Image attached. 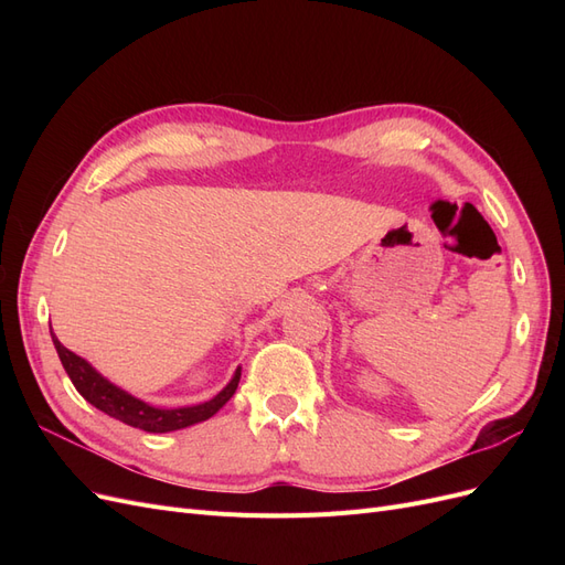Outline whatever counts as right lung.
Listing matches in <instances>:
<instances>
[{
  "label": "right lung",
  "mask_w": 565,
  "mask_h": 565,
  "mask_svg": "<svg viewBox=\"0 0 565 565\" xmlns=\"http://www.w3.org/2000/svg\"><path fill=\"white\" fill-rule=\"evenodd\" d=\"M51 339H54V347L58 351V358L67 372V377H71V382L82 393L84 401H89L94 407L100 409V413L125 422V424L134 426V429H143L148 434L177 431V429H185V426H193L198 422L210 419L233 398L237 382H241V367H237L233 380L226 384V388L218 391L216 396L207 403L191 405V407H174V409L152 407L139 398H134L131 393L110 384L106 377H100V374L87 361H84V358H79L73 351H67L56 339L54 332H51Z\"/></svg>",
  "instance_id": "add662e5"
}]
</instances>
